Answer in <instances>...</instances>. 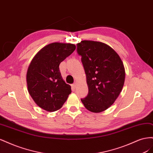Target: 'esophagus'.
<instances>
[{"mask_svg":"<svg viewBox=\"0 0 153 153\" xmlns=\"http://www.w3.org/2000/svg\"><path fill=\"white\" fill-rule=\"evenodd\" d=\"M71 87H72V88H73V89H75V88H76V82H75V83H74V84H72V85H71Z\"/></svg>","mask_w":153,"mask_h":153,"instance_id":"esophagus-1","label":"esophagus"}]
</instances>
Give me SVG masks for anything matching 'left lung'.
I'll return each instance as SVG.
<instances>
[{
    "label": "left lung",
    "instance_id": "left-lung-1",
    "mask_svg": "<svg viewBox=\"0 0 153 153\" xmlns=\"http://www.w3.org/2000/svg\"><path fill=\"white\" fill-rule=\"evenodd\" d=\"M76 47L89 89L82 102L92 112H103L114 103L122 91L125 79L123 63L118 54L103 43L84 40Z\"/></svg>",
    "mask_w": 153,
    "mask_h": 153
}]
</instances>
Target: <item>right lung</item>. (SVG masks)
I'll return each instance as SVG.
<instances>
[{
	"label": "right lung",
	"mask_w": 153,
	"mask_h": 153,
	"mask_svg": "<svg viewBox=\"0 0 153 153\" xmlns=\"http://www.w3.org/2000/svg\"><path fill=\"white\" fill-rule=\"evenodd\" d=\"M70 43L45 46L32 60L27 73L28 91L34 102L48 112L61 108L71 94V86L62 80L59 64L75 50Z\"/></svg>",
	"instance_id": "1"
}]
</instances>
